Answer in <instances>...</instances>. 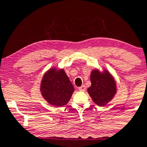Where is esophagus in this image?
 <instances>
[{
	"label": "esophagus",
	"mask_w": 147,
	"mask_h": 147,
	"mask_svg": "<svg viewBox=\"0 0 147 147\" xmlns=\"http://www.w3.org/2000/svg\"><path fill=\"white\" fill-rule=\"evenodd\" d=\"M78 90L81 91H86V86L84 85H82L81 86H80L79 88H78Z\"/></svg>",
	"instance_id": "34e87169"
}]
</instances>
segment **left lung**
Segmentation results:
<instances>
[{"instance_id": "obj_1", "label": "left lung", "mask_w": 147, "mask_h": 147, "mask_svg": "<svg viewBox=\"0 0 147 147\" xmlns=\"http://www.w3.org/2000/svg\"><path fill=\"white\" fill-rule=\"evenodd\" d=\"M90 79L91 86L87 90L88 94L96 104L104 107L117 94L115 79L107 70L100 72L98 69L91 71Z\"/></svg>"}]
</instances>
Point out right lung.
Returning a JSON list of instances; mask_svg holds the SVG:
<instances>
[{
	"label": "right lung",
	"mask_w": 147,
	"mask_h": 147,
	"mask_svg": "<svg viewBox=\"0 0 147 147\" xmlns=\"http://www.w3.org/2000/svg\"><path fill=\"white\" fill-rule=\"evenodd\" d=\"M40 91L49 104L62 107L68 104L74 88L63 69L58 70L56 68H52L42 78Z\"/></svg>",
	"instance_id": "add662e5"
}]
</instances>
